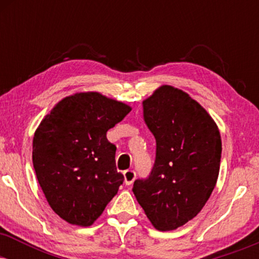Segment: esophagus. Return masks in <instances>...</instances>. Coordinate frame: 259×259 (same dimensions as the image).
I'll return each mask as SVG.
<instances>
[{"label":"esophagus","mask_w":259,"mask_h":259,"mask_svg":"<svg viewBox=\"0 0 259 259\" xmlns=\"http://www.w3.org/2000/svg\"><path fill=\"white\" fill-rule=\"evenodd\" d=\"M124 183L125 185H132L136 178V173L134 170H125L124 171Z\"/></svg>","instance_id":"obj_1"}]
</instances>
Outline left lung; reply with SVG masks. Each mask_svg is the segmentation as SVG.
Masks as SVG:
<instances>
[{
    "mask_svg": "<svg viewBox=\"0 0 259 259\" xmlns=\"http://www.w3.org/2000/svg\"><path fill=\"white\" fill-rule=\"evenodd\" d=\"M156 159L133 192L153 227L174 230L200 213L214 189L222 157L218 126L186 92L164 85L142 102Z\"/></svg>",
    "mask_w": 259,
    "mask_h": 259,
    "instance_id": "8db88e82",
    "label": "left lung"
}]
</instances>
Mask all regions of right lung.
Masks as SVG:
<instances>
[{
    "label": "right lung",
    "instance_id": "1",
    "mask_svg": "<svg viewBox=\"0 0 259 259\" xmlns=\"http://www.w3.org/2000/svg\"><path fill=\"white\" fill-rule=\"evenodd\" d=\"M129 106L99 92L65 97L38 125L32 163L47 202L73 225L89 227L117 195L124 177L115 168L117 147L107 132Z\"/></svg>",
    "mask_w": 259,
    "mask_h": 259
}]
</instances>
